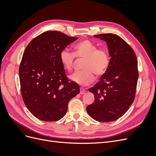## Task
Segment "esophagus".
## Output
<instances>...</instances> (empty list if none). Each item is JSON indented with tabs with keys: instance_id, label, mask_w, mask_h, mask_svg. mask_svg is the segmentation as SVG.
Instances as JSON below:
<instances>
[{
	"instance_id": "esophagus-1",
	"label": "esophagus",
	"mask_w": 156,
	"mask_h": 156,
	"mask_svg": "<svg viewBox=\"0 0 156 156\" xmlns=\"http://www.w3.org/2000/svg\"><path fill=\"white\" fill-rule=\"evenodd\" d=\"M86 90L84 89V88H80V94H85L86 93Z\"/></svg>"
}]
</instances>
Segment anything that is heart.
<instances>
[{"label": "heart", "instance_id": "obj_1", "mask_svg": "<svg viewBox=\"0 0 156 156\" xmlns=\"http://www.w3.org/2000/svg\"><path fill=\"white\" fill-rule=\"evenodd\" d=\"M75 54L64 49L60 53V62L65 69L72 71L74 68L75 57L85 59L83 63V71L70 76L71 80L81 85L86 86L94 82L95 77L104 74L110 63L107 51L98 48L96 44L89 40L79 42L73 47Z\"/></svg>", "mask_w": 156, "mask_h": 156}]
</instances>
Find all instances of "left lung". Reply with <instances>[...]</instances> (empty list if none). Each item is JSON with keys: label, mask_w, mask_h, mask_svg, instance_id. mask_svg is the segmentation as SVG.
<instances>
[{"label": "left lung", "mask_w": 156, "mask_h": 156, "mask_svg": "<svg viewBox=\"0 0 156 156\" xmlns=\"http://www.w3.org/2000/svg\"><path fill=\"white\" fill-rule=\"evenodd\" d=\"M107 42L109 66L100 81L88 90L95 100L87 107L92 119L101 122L116 120L133 103L139 77L137 60L131 47L116 34L94 35Z\"/></svg>", "instance_id": "left-lung-1"}]
</instances>
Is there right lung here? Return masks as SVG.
Here are the masks:
<instances>
[{"mask_svg":"<svg viewBox=\"0 0 156 156\" xmlns=\"http://www.w3.org/2000/svg\"><path fill=\"white\" fill-rule=\"evenodd\" d=\"M58 31H46L28 44L19 74L23 100L37 119L57 121L64 116L69 100L80 92L66 75L60 53L77 40Z\"/></svg>","mask_w":156,"mask_h":156,"instance_id":"add662e5","label":"right lung"}]
</instances>
